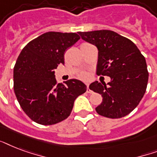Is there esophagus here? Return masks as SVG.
Instances as JSON below:
<instances>
[{
  "instance_id": "1",
  "label": "esophagus",
  "mask_w": 157,
  "mask_h": 157,
  "mask_svg": "<svg viewBox=\"0 0 157 157\" xmlns=\"http://www.w3.org/2000/svg\"><path fill=\"white\" fill-rule=\"evenodd\" d=\"M87 93H91V92H92V91L90 90V89L89 88V84H87Z\"/></svg>"
}]
</instances>
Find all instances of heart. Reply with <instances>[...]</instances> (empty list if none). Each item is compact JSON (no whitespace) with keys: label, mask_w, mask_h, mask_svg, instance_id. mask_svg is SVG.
Returning <instances> with one entry per match:
<instances>
[{"label":"heart","mask_w":157,"mask_h":157,"mask_svg":"<svg viewBox=\"0 0 157 157\" xmlns=\"http://www.w3.org/2000/svg\"><path fill=\"white\" fill-rule=\"evenodd\" d=\"M80 77L82 79H87L88 78V74L86 73V72H83V73H81L80 75Z\"/></svg>","instance_id":"heart-1"}]
</instances>
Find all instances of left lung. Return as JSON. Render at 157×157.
I'll use <instances>...</instances> for the list:
<instances>
[{"mask_svg":"<svg viewBox=\"0 0 157 157\" xmlns=\"http://www.w3.org/2000/svg\"><path fill=\"white\" fill-rule=\"evenodd\" d=\"M79 35L98 48L97 75L111 77L107 85L96 81L90 86L91 90L103 97L96 112L112 119L125 117L139 105L146 92V59L134 42L113 31L80 32Z\"/></svg>","mask_w":157,"mask_h":157,"instance_id":"obj_1","label":"left lung"}]
</instances>
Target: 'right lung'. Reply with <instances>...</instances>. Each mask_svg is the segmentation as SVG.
I'll list each match as a JSON object with an SVG mask.
<instances>
[{
	"mask_svg": "<svg viewBox=\"0 0 157 157\" xmlns=\"http://www.w3.org/2000/svg\"><path fill=\"white\" fill-rule=\"evenodd\" d=\"M76 33H45L28 43L13 68V90L23 112L33 121L50 125L67 119L74 101L86 91L76 79L57 84L54 69L64 64V54L80 39Z\"/></svg>",
	"mask_w": 157,
	"mask_h": 157,
	"instance_id": "right-lung-1",
	"label": "right lung"
}]
</instances>
